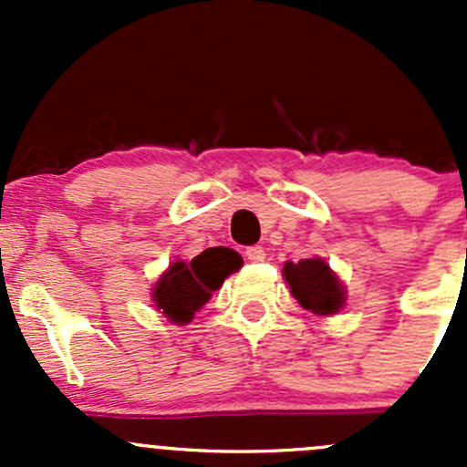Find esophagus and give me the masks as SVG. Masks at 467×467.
<instances>
[{
    "label": "esophagus",
    "instance_id": "1",
    "mask_svg": "<svg viewBox=\"0 0 467 467\" xmlns=\"http://www.w3.org/2000/svg\"><path fill=\"white\" fill-rule=\"evenodd\" d=\"M264 257H266V253H264L262 246H251L246 248V260L257 264V262H264Z\"/></svg>",
    "mask_w": 467,
    "mask_h": 467
}]
</instances>
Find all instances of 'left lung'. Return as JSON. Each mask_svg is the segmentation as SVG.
<instances>
[{
	"label": "left lung",
	"mask_w": 467,
	"mask_h": 467,
	"mask_svg": "<svg viewBox=\"0 0 467 467\" xmlns=\"http://www.w3.org/2000/svg\"><path fill=\"white\" fill-rule=\"evenodd\" d=\"M282 275L300 307L317 317H332L346 307V285L323 257L285 262Z\"/></svg>",
	"instance_id": "8db88e82"
}]
</instances>
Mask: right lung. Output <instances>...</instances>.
Masks as SVG:
<instances>
[{"mask_svg": "<svg viewBox=\"0 0 467 467\" xmlns=\"http://www.w3.org/2000/svg\"><path fill=\"white\" fill-rule=\"evenodd\" d=\"M242 264V255L233 248H207L192 262L176 260L169 264L150 289V298L167 321L187 325L223 285L225 277L239 271Z\"/></svg>", "mask_w": 467, "mask_h": 467, "instance_id": "add662e5", "label": "right lung"}]
</instances>
